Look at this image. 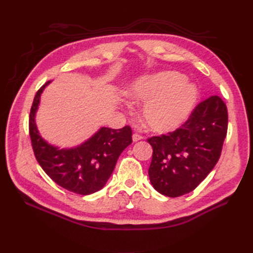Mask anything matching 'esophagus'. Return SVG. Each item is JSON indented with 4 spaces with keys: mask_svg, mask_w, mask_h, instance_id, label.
<instances>
[{
    "mask_svg": "<svg viewBox=\"0 0 253 253\" xmlns=\"http://www.w3.org/2000/svg\"><path fill=\"white\" fill-rule=\"evenodd\" d=\"M142 138H143V137H142L141 135H138V134H134V135H133V141H134V142L139 141V140H141Z\"/></svg>",
    "mask_w": 253,
    "mask_h": 253,
    "instance_id": "obj_1",
    "label": "esophagus"
}]
</instances>
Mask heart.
<instances>
[{
    "instance_id": "heart-1",
    "label": "heart",
    "mask_w": 253,
    "mask_h": 253,
    "mask_svg": "<svg viewBox=\"0 0 253 253\" xmlns=\"http://www.w3.org/2000/svg\"><path fill=\"white\" fill-rule=\"evenodd\" d=\"M126 95L134 102H144L141 119L151 131L168 133L187 120L197 90L180 73L167 71L135 80L126 89Z\"/></svg>"
}]
</instances>
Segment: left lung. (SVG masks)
Returning a JSON list of instances; mask_svg holds the SVG:
<instances>
[{
    "label": "left lung",
    "mask_w": 253,
    "mask_h": 253,
    "mask_svg": "<svg viewBox=\"0 0 253 253\" xmlns=\"http://www.w3.org/2000/svg\"><path fill=\"white\" fill-rule=\"evenodd\" d=\"M227 128V106L218 96H211L196 106L181 127L149 138L152 186L169 197L193 191L218 162Z\"/></svg>",
    "instance_id": "left-lung-1"
}]
</instances>
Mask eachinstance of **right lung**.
Wrapping results in <instances>:
<instances>
[{
	"instance_id": "add662e5",
	"label": "right lung",
	"mask_w": 253,
	"mask_h": 253,
	"mask_svg": "<svg viewBox=\"0 0 253 253\" xmlns=\"http://www.w3.org/2000/svg\"><path fill=\"white\" fill-rule=\"evenodd\" d=\"M46 82L37 91L29 115V135L35 156L44 172L60 187L80 195L102 189L115 169L118 157L132 143L128 126L119 129L101 127L86 141L74 148L60 149L42 138L36 114Z\"/></svg>"
}]
</instances>
